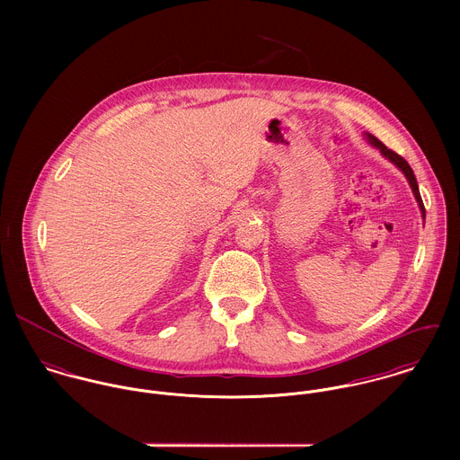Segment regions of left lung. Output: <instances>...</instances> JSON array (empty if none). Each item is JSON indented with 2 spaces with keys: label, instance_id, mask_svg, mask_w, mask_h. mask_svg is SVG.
Wrapping results in <instances>:
<instances>
[{
  "label": "left lung",
  "instance_id": "8db88e82",
  "mask_svg": "<svg viewBox=\"0 0 460 460\" xmlns=\"http://www.w3.org/2000/svg\"><path fill=\"white\" fill-rule=\"evenodd\" d=\"M368 139L383 152V155H386L392 163H394L402 172H403V175L407 177V181H409V184H411V188H412V193H414V197L418 199V205H420V208H421V214H423V217H425V207H423V201H421V197H420V190H418V182H416V177H414V173H412V168L409 166V163L402 157V155H398L396 152H394L392 148H388L385 143H381L376 136H372V134H368Z\"/></svg>",
  "mask_w": 460,
  "mask_h": 460
}]
</instances>
